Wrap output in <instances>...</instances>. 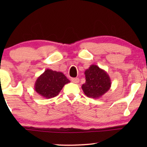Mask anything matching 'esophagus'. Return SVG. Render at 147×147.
<instances>
[{
    "label": "esophagus",
    "instance_id": "esophagus-1",
    "mask_svg": "<svg viewBox=\"0 0 147 147\" xmlns=\"http://www.w3.org/2000/svg\"><path fill=\"white\" fill-rule=\"evenodd\" d=\"M79 81H80L79 78H71V82H73V83L77 84V83H78V82H79Z\"/></svg>",
    "mask_w": 147,
    "mask_h": 147
}]
</instances>
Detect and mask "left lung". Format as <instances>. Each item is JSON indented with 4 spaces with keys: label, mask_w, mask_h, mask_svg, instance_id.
I'll list each match as a JSON object with an SVG mask.
<instances>
[{
    "label": "left lung",
    "mask_w": 147,
    "mask_h": 147,
    "mask_svg": "<svg viewBox=\"0 0 147 147\" xmlns=\"http://www.w3.org/2000/svg\"><path fill=\"white\" fill-rule=\"evenodd\" d=\"M86 83L82 86L88 97L98 99L105 94L111 87V80L105 70L92 64L84 72Z\"/></svg>",
    "instance_id": "left-lung-1"
}]
</instances>
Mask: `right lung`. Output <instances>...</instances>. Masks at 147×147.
<instances>
[{
  "label": "right lung",
  "instance_id": "obj_1",
  "mask_svg": "<svg viewBox=\"0 0 147 147\" xmlns=\"http://www.w3.org/2000/svg\"><path fill=\"white\" fill-rule=\"evenodd\" d=\"M70 81L62 72L47 69L37 78L35 83V90L44 98H54L62 88Z\"/></svg>",
  "mask_w": 147,
  "mask_h": 147
}]
</instances>
